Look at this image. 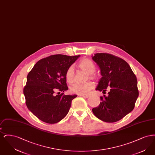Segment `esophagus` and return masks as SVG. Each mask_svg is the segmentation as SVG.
Here are the masks:
<instances>
[{
	"label": "esophagus",
	"mask_w": 155,
	"mask_h": 155,
	"mask_svg": "<svg viewBox=\"0 0 155 155\" xmlns=\"http://www.w3.org/2000/svg\"><path fill=\"white\" fill-rule=\"evenodd\" d=\"M80 96L84 97V98H88L89 97V95H80Z\"/></svg>",
	"instance_id": "34e87169"
}]
</instances>
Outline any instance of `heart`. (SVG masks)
I'll return each instance as SVG.
<instances>
[{"instance_id": "1", "label": "heart", "mask_w": 155, "mask_h": 155, "mask_svg": "<svg viewBox=\"0 0 155 155\" xmlns=\"http://www.w3.org/2000/svg\"><path fill=\"white\" fill-rule=\"evenodd\" d=\"M78 66L82 70L89 74L90 78H94L93 74L95 73L96 67L95 64L90 60L84 59L80 61ZM74 70L73 66L69 67L66 72V79L67 82L72 83L74 81ZM94 88V85L92 82L85 84H74L70 87V91L77 95H87L90 90Z\"/></svg>"}]
</instances>
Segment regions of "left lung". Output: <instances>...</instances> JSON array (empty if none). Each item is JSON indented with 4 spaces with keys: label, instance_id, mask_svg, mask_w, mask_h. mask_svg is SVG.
I'll return each instance as SVG.
<instances>
[{
    "label": "left lung",
    "instance_id": "obj_1",
    "mask_svg": "<svg viewBox=\"0 0 155 155\" xmlns=\"http://www.w3.org/2000/svg\"><path fill=\"white\" fill-rule=\"evenodd\" d=\"M93 60L101 70L102 78L96 90L108 95L101 96L99 105L92 109L97 118L107 123L116 122L133 111L139 95L137 80L129 64L108 53H95Z\"/></svg>",
    "mask_w": 155,
    "mask_h": 155
}]
</instances>
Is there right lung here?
<instances>
[{"instance_id":"obj_1","label":"right lung","mask_w":155,"mask_h":155,"mask_svg":"<svg viewBox=\"0 0 155 155\" xmlns=\"http://www.w3.org/2000/svg\"><path fill=\"white\" fill-rule=\"evenodd\" d=\"M80 55H52L39 60L27 77L24 95L28 109L45 123L54 124L66 116L77 95H65L66 72ZM56 90L62 91L58 96Z\"/></svg>"}]
</instances>
